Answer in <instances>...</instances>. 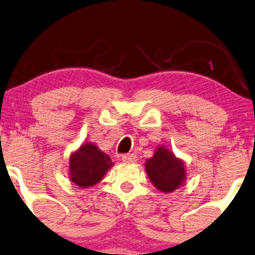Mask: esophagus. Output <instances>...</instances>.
Returning <instances> with one entry per match:
<instances>
[{
	"label": "esophagus",
	"instance_id": "1",
	"mask_svg": "<svg viewBox=\"0 0 255 255\" xmlns=\"http://www.w3.org/2000/svg\"><path fill=\"white\" fill-rule=\"evenodd\" d=\"M122 161L126 163H134L137 161V156L135 154H125L122 155Z\"/></svg>",
	"mask_w": 255,
	"mask_h": 255
}]
</instances>
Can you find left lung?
I'll list each match as a JSON object with an SVG mask.
<instances>
[{
    "mask_svg": "<svg viewBox=\"0 0 255 255\" xmlns=\"http://www.w3.org/2000/svg\"><path fill=\"white\" fill-rule=\"evenodd\" d=\"M145 171L155 188L164 193L172 192L185 179L184 163L163 145L145 161Z\"/></svg>",
    "mask_w": 255,
    "mask_h": 255,
    "instance_id": "1",
    "label": "left lung"
}]
</instances>
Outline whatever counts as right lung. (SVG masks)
<instances>
[{"label":"right lung","mask_w":255,"mask_h":255,"mask_svg":"<svg viewBox=\"0 0 255 255\" xmlns=\"http://www.w3.org/2000/svg\"><path fill=\"white\" fill-rule=\"evenodd\" d=\"M110 156L94 143H85L70 157V179L80 188H88L99 183L112 168Z\"/></svg>","instance_id":"obj_1"}]
</instances>
